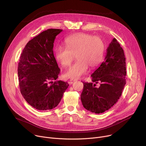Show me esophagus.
Here are the masks:
<instances>
[{"mask_svg":"<svg viewBox=\"0 0 146 146\" xmlns=\"http://www.w3.org/2000/svg\"><path fill=\"white\" fill-rule=\"evenodd\" d=\"M74 81H76V80H73V79H71V80H70L69 81V84H73V83L74 82Z\"/></svg>","mask_w":146,"mask_h":146,"instance_id":"1","label":"esophagus"}]
</instances>
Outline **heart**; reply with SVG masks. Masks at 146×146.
Wrapping results in <instances>:
<instances>
[{
	"label": "heart",
	"instance_id": "1",
	"mask_svg": "<svg viewBox=\"0 0 146 146\" xmlns=\"http://www.w3.org/2000/svg\"><path fill=\"white\" fill-rule=\"evenodd\" d=\"M65 47L55 50V57L60 65L66 68L70 65L75 56L77 60L66 72L65 77L78 79L86 74L88 66L94 68L99 65L105 52V44L98 36L86 33H77L65 40Z\"/></svg>",
	"mask_w": 146,
	"mask_h": 146
}]
</instances>
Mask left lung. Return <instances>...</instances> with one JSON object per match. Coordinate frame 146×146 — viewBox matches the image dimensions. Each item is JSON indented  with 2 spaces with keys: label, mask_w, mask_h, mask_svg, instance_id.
Wrapping results in <instances>:
<instances>
[{
  "label": "left lung",
  "mask_w": 146,
  "mask_h": 146,
  "mask_svg": "<svg viewBox=\"0 0 146 146\" xmlns=\"http://www.w3.org/2000/svg\"><path fill=\"white\" fill-rule=\"evenodd\" d=\"M125 57L122 48L114 38L107 49L105 60L91 75L92 81L83 82L81 94L83 106L100 114L110 109L119 99L126 84ZM100 83L99 88L96 87Z\"/></svg>",
  "instance_id": "8db88e82"
}]
</instances>
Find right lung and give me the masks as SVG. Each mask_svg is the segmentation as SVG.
I'll return each mask as SVG.
<instances>
[{
  "label": "right lung",
  "instance_id": "add662e5",
  "mask_svg": "<svg viewBox=\"0 0 146 146\" xmlns=\"http://www.w3.org/2000/svg\"><path fill=\"white\" fill-rule=\"evenodd\" d=\"M62 31L48 29L28 41L20 56L18 75L21 93L38 110H51L60 102L67 82L55 81L60 73L54 55L56 36Z\"/></svg>",
  "mask_w": 146,
  "mask_h": 146
}]
</instances>
